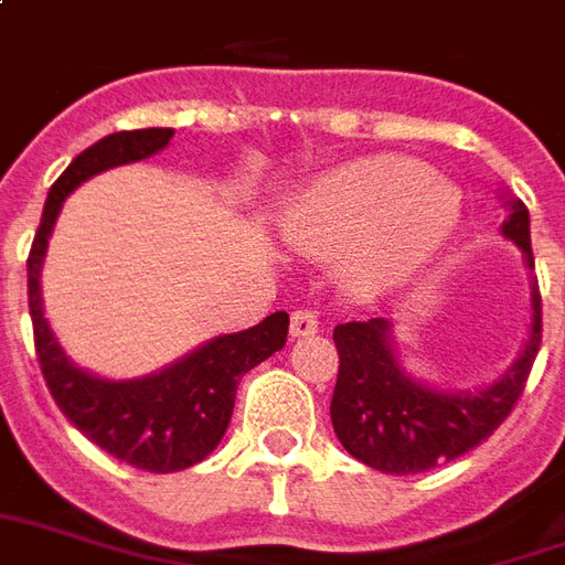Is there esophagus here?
<instances>
[{
  "label": "esophagus",
  "instance_id": "esophagus-1",
  "mask_svg": "<svg viewBox=\"0 0 565 565\" xmlns=\"http://www.w3.org/2000/svg\"><path fill=\"white\" fill-rule=\"evenodd\" d=\"M318 333V316L312 309H295L291 312V337L303 339V337H316Z\"/></svg>",
  "mask_w": 565,
  "mask_h": 565
}]
</instances>
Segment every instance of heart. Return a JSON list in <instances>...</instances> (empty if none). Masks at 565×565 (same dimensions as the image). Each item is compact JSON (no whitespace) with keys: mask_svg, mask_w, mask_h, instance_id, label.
<instances>
[{"mask_svg":"<svg viewBox=\"0 0 565 565\" xmlns=\"http://www.w3.org/2000/svg\"><path fill=\"white\" fill-rule=\"evenodd\" d=\"M461 220V193L411 157H369L330 172L288 207V237L312 253L354 249L363 286L426 262Z\"/></svg>","mask_w":565,"mask_h":565,"instance_id":"1","label":"heart"}]
</instances>
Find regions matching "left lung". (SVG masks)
Segmentation results:
<instances>
[{
  "instance_id": "left-lung-1",
  "label": "left lung",
  "mask_w": 565,
  "mask_h": 565,
  "mask_svg": "<svg viewBox=\"0 0 565 565\" xmlns=\"http://www.w3.org/2000/svg\"><path fill=\"white\" fill-rule=\"evenodd\" d=\"M503 235L512 237L533 270L530 214L524 202L509 205ZM339 372L330 419L339 444L381 473H423L489 440L519 405L542 345V295L533 282V330L519 363L479 393H440L419 387L398 369L384 318L348 321L333 330Z\"/></svg>"
}]
</instances>
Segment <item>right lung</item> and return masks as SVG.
<instances>
[{
    "label": "right lung",
    "instance_id": "1",
    "mask_svg": "<svg viewBox=\"0 0 565 565\" xmlns=\"http://www.w3.org/2000/svg\"><path fill=\"white\" fill-rule=\"evenodd\" d=\"M172 127H146L109 134L58 175L50 186L41 226L35 232L25 270H29V316L41 375L58 411L74 423L92 444L130 468L148 473H172L193 468L214 452L226 435L241 375L258 366L286 345L288 316L274 312L262 324L207 342L175 366L142 381H100L76 369L46 328L41 312V262L46 237L53 232L62 202L86 178L118 163H134L157 154L172 139Z\"/></svg>",
    "mask_w": 565,
    "mask_h": 565
}]
</instances>
